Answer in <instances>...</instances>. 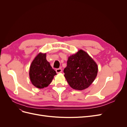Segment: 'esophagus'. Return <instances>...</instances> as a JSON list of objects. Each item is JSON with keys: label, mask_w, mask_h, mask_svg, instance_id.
Listing matches in <instances>:
<instances>
[{"label": "esophagus", "mask_w": 127, "mask_h": 127, "mask_svg": "<svg viewBox=\"0 0 127 127\" xmlns=\"http://www.w3.org/2000/svg\"><path fill=\"white\" fill-rule=\"evenodd\" d=\"M56 71L57 73H60L62 72V69H61V68H58L56 70Z\"/></svg>", "instance_id": "esophagus-1"}]
</instances>
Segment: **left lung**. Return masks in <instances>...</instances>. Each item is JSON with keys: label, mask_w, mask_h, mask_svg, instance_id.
I'll return each mask as SVG.
<instances>
[{"label": "left lung", "mask_w": 127, "mask_h": 127, "mask_svg": "<svg viewBox=\"0 0 127 127\" xmlns=\"http://www.w3.org/2000/svg\"><path fill=\"white\" fill-rule=\"evenodd\" d=\"M97 71L96 63L82 50L68 57L67 66L64 70L69 85L77 90L89 87L95 80Z\"/></svg>", "instance_id": "left-lung-1"}]
</instances>
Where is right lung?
Returning <instances> with one entry per match:
<instances>
[{
    "label": "right lung",
    "instance_id": "obj_1",
    "mask_svg": "<svg viewBox=\"0 0 127 127\" xmlns=\"http://www.w3.org/2000/svg\"><path fill=\"white\" fill-rule=\"evenodd\" d=\"M56 75V71L46 59V53H39L30 68L29 76L32 84L38 88L47 87Z\"/></svg>",
    "mask_w": 127,
    "mask_h": 127
}]
</instances>
